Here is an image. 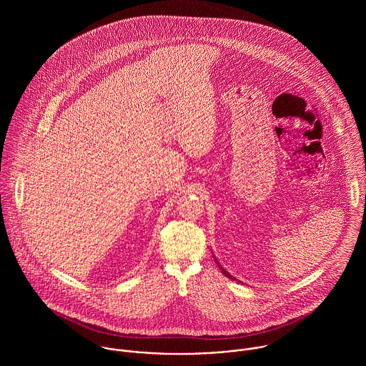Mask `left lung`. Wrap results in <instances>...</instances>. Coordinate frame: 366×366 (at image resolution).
I'll return each instance as SVG.
<instances>
[{
	"instance_id": "left-lung-1",
	"label": "left lung",
	"mask_w": 366,
	"mask_h": 366,
	"mask_svg": "<svg viewBox=\"0 0 366 366\" xmlns=\"http://www.w3.org/2000/svg\"><path fill=\"white\" fill-rule=\"evenodd\" d=\"M219 267H221V266H219ZM221 270H222V273H224V274H225V276H227V277H229V279H234V277H232V276H231V274H229V273H227V272H225V270H224V269H222V267H221Z\"/></svg>"
}]
</instances>
